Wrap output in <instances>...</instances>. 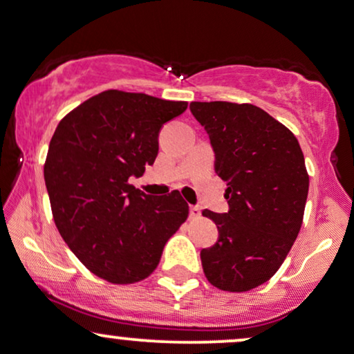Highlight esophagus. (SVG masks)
I'll list each match as a JSON object with an SVG mask.
<instances>
[{"instance_id":"34e87169","label":"esophagus","mask_w":354,"mask_h":354,"mask_svg":"<svg viewBox=\"0 0 354 354\" xmlns=\"http://www.w3.org/2000/svg\"><path fill=\"white\" fill-rule=\"evenodd\" d=\"M202 215V212H200L198 207H190V218L192 220H197Z\"/></svg>"}]
</instances>
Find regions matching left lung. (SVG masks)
Instances as JSON below:
<instances>
[{"mask_svg":"<svg viewBox=\"0 0 354 354\" xmlns=\"http://www.w3.org/2000/svg\"><path fill=\"white\" fill-rule=\"evenodd\" d=\"M190 111L207 129L215 170L228 185V213L202 212L220 233L200 252L205 277L226 292L251 290L277 272L302 226V149L290 129L254 104L194 102Z\"/></svg>","mask_w":354,"mask_h":354,"instance_id":"left-lung-1","label":"left lung"}]
</instances>
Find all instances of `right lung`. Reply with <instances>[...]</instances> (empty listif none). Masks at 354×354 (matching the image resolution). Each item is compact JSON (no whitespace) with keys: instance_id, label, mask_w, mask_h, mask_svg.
Returning <instances> with one entry per match:
<instances>
[{"instance_id":"1","label":"right lung","mask_w":354,"mask_h":354,"mask_svg":"<svg viewBox=\"0 0 354 354\" xmlns=\"http://www.w3.org/2000/svg\"><path fill=\"white\" fill-rule=\"evenodd\" d=\"M187 102L106 90L65 115L44 164L60 236L95 276L111 283L149 277L189 216L177 190L152 197L129 184L152 165L159 131Z\"/></svg>"}]
</instances>
